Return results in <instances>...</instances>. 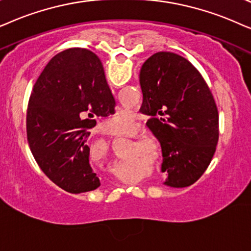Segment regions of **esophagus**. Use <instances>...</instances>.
<instances>
[{
  "label": "esophagus",
  "mask_w": 251,
  "mask_h": 251,
  "mask_svg": "<svg viewBox=\"0 0 251 251\" xmlns=\"http://www.w3.org/2000/svg\"><path fill=\"white\" fill-rule=\"evenodd\" d=\"M103 133H104V134H106V135H111V136H116V134L113 132H111V131H109V129H105V131H103Z\"/></svg>",
  "instance_id": "obj_1"
}]
</instances>
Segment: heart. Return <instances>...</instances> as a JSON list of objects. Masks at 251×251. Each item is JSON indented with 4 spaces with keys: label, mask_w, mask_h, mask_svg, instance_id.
Returning <instances> with one entry per match:
<instances>
[{
    "label": "heart",
    "mask_w": 251,
    "mask_h": 251,
    "mask_svg": "<svg viewBox=\"0 0 251 251\" xmlns=\"http://www.w3.org/2000/svg\"><path fill=\"white\" fill-rule=\"evenodd\" d=\"M106 125L118 134H129L136 127L135 118L129 111H122L106 120Z\"/></svg>",
    "instance_id": "1"
}]
</instances>
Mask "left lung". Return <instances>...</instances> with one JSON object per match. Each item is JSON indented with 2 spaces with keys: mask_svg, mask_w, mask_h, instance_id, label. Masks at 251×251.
Wrapping results in <instances>:
<instances>
[{
  "mask_svg": "<svg viewBox=\"0 0 251 251\" xmlns=\"http://www.w3.org/2000/svg\"><path fill=\"white\" fill-rule=\"evenodd\" d=\"M140 111L162 148L164 185L198 181L211 162L219 136L218 110L198 69L170 51L153 53L140 70Z\"/></svg>",
  "mask_w": 251,
  "mask_h": 251,
  "instance_id": "obj_1",
  "label": "left lung"
}]
</instances>
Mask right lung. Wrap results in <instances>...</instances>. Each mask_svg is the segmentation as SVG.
Returning a JSON list of instances; mask_svg holds the SVG:
<instances>
[{
  "label": "right lung",
  "instance_id": "add662e5",
  "mask_svg": "<svg viewBox=\"0 0 251 251\" xmlns=\"http://www.w3.org/2000/svg\"><path fill=\"white\" fill-rule=\"evenodd\" d=\"M98 55L71 48L51 58L36 80L28 101L29 148L43 173L72 194L101 186L89 163L88 129L94 116L115 108Z\"/></svg>",
  "mask_w": 251,
  "mask_h": 251
}]
</instances>
